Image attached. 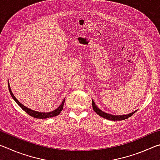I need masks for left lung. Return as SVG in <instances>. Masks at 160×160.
Listing matches in <instances>:
<instances>
[{
    "label": "left lung",
    "mask_w": 160,
    "mask_h": 160,
    "mask_svg": "<svg viewBox=\"0 0 160 160\" xmlns=\"http://www.w3.org/2000/svg\"><path fill=\"white\" fill-rule=\"evenodd\" d=\"M92 108L94 111V112H96L97 114L99 116H101V117H103L106 119H108V120H111V121H122V120H125V119L129 118L130 116H131L133 113L137 112L136 111H134L132 113H130L128 114H125V115H113V114H110V113H107L106 112H103L100 109H99L98 107L94 103V100L92 99Z\"/></svg>",
    "instance_id": "obj_1"
}]
</instances>
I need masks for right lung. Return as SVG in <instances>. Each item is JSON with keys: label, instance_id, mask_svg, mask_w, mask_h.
Returning a JSON list of instances; mask_svg holds the SVG:
<instances>
[{"label": "right lung", "instance_id": "1", "mask_svg": "<svg viewBox=\"0 0 160 160\" xmlns=\"http://www.w3.org/2000/svg\"><path fill=\"white\" fill-rule=\"evenodd\" d=\"M8 88H9V92H10V94H11L12 99L15 100V102L17 103V104L19 105V106H20L22 108V109L24 111H25L26 113H28L29 116H32V117L36 118H41V119L54 117V116H58V114H60L61 112H62V110H63L64 102H65V99H66V98L63 99V100L61 102V104H60V106L56 108V109L51 111V112H37V111L32 110L31 109H29V108H28L27 107L24 106L22 104H21V103L19 102L17 99H16V97L14 96V94H13V93L12 92L11 89H10V86L9 82H8Z\"/></svg>", "mask_w": 160, "mask_h": 160}]
</instances>
